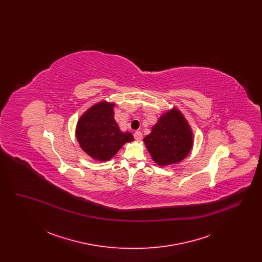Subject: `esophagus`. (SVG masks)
<instances>
[{"mask_svg": "<svg viewBox=\"0 0 262 262\" xmlns=\"http://www.w3.org/2000/svg\"><path fill=\"white\" fill-rule=\"evenodd\" d=\"M134 137L136 138V140L139 141V140H141V139H142V134H141L140 132H136V133H135V135H134Z\"/></svg>", "mask_w": 262, "mask_h": 262, "instance_id": "34e87169", "label": "esophagus"}]
</instances>
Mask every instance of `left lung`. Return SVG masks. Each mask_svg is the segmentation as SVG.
Segmentation results:
<instances>
[{
  "instance_id": "8db88e82",
  "label": "left lung",
  "mask_w": 262,
  "mask_h": 262,
  "mask_svg": "<svg viewBox=\"0 0 262 262\" xmlns=\"http://www.w3.org/2000/svg\"><path fill=\"white\" fill-rule=\"evenodd\" d=\"M143 142L153 161L165 167L187 157L193 145V133L183 113L173 107L161 115Z\"/></svg>"
}]
</instances>
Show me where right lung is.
<instances>
[{
    "label": "right lung",
    "instance_id": "right-lung-1",
    "mask_svg": "<svg viewBox=\"0 0 262 262\" xmlns=\"http://www.w3.org/2000/svg\"><path fill=\"white\" fill-rule=\"evenodd\" d=\"M114 102L92 105L77 121L75 137L88 156L99 162L112 159L126 142L134 141L129 132H122L114 118Z\"/></svg>",
    "mask_w": 262,
    "mask_h": 262
}]
</instances>
